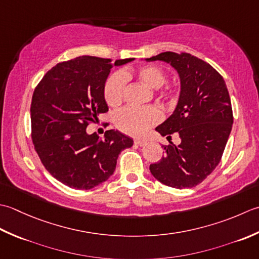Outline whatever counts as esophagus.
I'll return each instance as SVG.
<instances>
[{
	"instance_id": "34e87169",
	"label": "esophagus",
	"mask_w": 259,
	"mask_h": 259,
	"mask_svg": "<svg viewBox=\"0 0 259 259\" xmlns=\"http://www.w3.org/2000/svg\"><path fill=\"white\" fill-rule=\"evenodd\" d=\"M134 143L136 145H139V146H143V145L146 144V141L145 140H142V139H135L134 140Z\"/></svg>"
}]
</instances>
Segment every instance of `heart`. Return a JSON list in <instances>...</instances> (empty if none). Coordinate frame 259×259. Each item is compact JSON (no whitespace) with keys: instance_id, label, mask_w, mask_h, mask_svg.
Here are the masks:
<instances>
[{"instance_id":"1","label":"heart","mask_w":259,"mask_h":259,"mask_svg":"<svg viewBox=\"0 0 259 259\" xmlns=\"http://www.w3.org/2000/svg\"><path fill=\"white\" fill-rule=\"evenodd\" d=\"M130 76L128 71H117L110 75L104 85V98L109 106L115 107L123 102L126 78ZM136 76L145 85L152 88H159L165 82V72L160 67L146 65L136 70ZM162 112L155 107L150 106L145 108L127 106L115 115V125L126 134L142 135L151 126L160 122Z\"/></svg>"}]
</instances>
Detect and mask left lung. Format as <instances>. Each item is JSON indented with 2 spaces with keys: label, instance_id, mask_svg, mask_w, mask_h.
Listing matches in <instances>:
<instances>
[{
  "label": "left lung",
  "instance_id": "obj_1",
  "mask_svg": "<svg viewBox=\"0 0 259 259\" xmlns=\"http://www.w3.org/2000/svg\"><path fill=\"white\" fill-rule=\"evenodd\" d=\"M156 60L178 71L181 92L176 110L155 130L166 139L177 132L181 143L163 145L164 156L150 171L167 187H196L219 164L233 127L228 89L212 66L187 52L166 51L146 59Z\"/></svg>",
  "mask_w": 259,
  "mask_h": 259
}]
</instances>
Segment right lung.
I'll return each mask as SVG.
<instances>
[{"instance_id": "1", "label": "right lung", "mask_w": 259, "mask_h": 259, "mask_svg": "<svg viewBox=\"0 0 259 259\" xmlns=\"http://www.w3.org/2000/svg\"><path fill=\"white\" fill-rule=\"evenodd\" d=\"M104 58L82 56L58 63L35 87L31 102V137L42 164L58 181L89 190L115 171L119 153L133 140L118 131H106L103 140L86 128L108 112L104 85L114 66Z\"/></svg>"}]
</instances>
